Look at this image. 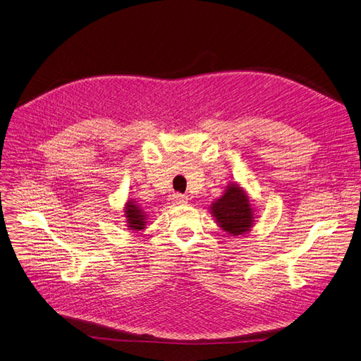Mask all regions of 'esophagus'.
<instances>
[{
	"instance_id": "1",
	"label": "esophagus",
	"mask_w": 361,
	"mask_h": 361,
	"mask_svg": "<svg viewBox=\"0 0 361 361\" xmlns=\"http://www.w3.org/2000/svg\"><path fill=\"white\" fill-rule=\"evenodd\" d=\"M171 200H173V203H175V204H185L186 201H188V197L183 195V194H173Z\"/></svg>"
}]
</instances>
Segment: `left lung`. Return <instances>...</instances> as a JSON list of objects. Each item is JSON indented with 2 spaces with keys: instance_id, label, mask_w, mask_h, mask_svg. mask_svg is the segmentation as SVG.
Returning <instances> with one entry per match:
<instances>
[{
  "instance_id": "8db88e82",
  "label": "left lung",
  "mask_w": 361,
  "mask_h": 361,
  "mask_svg": "<svg viewBox=\"0 0 361 361\" xmlns=\"http://www.w3.org/2000/svg\"><path fill=\"white\" fill-rule=\"evenodd\" d=\"M210 209L219 226L231 235L244 234L253 224L249 198L237 183L226 186L225 194Z\"/></svg>"
}]
</instances>
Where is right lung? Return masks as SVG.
Returning <instances> with one entry per match:
<instances>
[{"label":"right lung","instance_id":"add662e5","mask_svg":"<svg viewBox=\"0 0 361 361\" xmlns=\"http://www.w3.org/2000/svg\"><path fill=\"white\" fill-rule=\"evenodd\" d=\"M124 210H126L124 214L127 218L128 228L137 229V231L145 228V216H143V212L137 204H135L133 201H128Z\"/></svg>","mask_w":361,"mask_h":361}]
</instances>
